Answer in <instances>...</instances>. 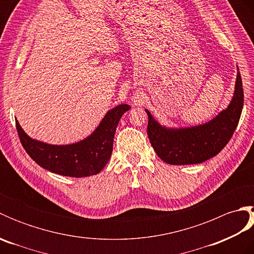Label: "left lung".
Listing matches in <instances>:
<instances>
[{"mask_svg": "<svg viewBox=\"0 0 254 254\" xmlns=\"http://www.w3.org/2000/svg\"><path fill=\"white\" fill-rule=\"evenodd\" d=\"M244 108V88L238 69L235 93L229 106L212 120L191 127H166L148 116L147 135L156 154L170 165H192L216 156L227 143L238 126Z\"/></svg>", "mask_w": 254, "mask_h": 254, "instance_id": "left-lung-1", "label": "left lung"}]
</instances>
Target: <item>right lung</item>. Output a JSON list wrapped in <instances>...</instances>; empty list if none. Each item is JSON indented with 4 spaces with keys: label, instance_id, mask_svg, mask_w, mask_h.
Instances as JSON below:
<instances>
[{
    "label": "right lung",
    "instance_id": "add662e5",
    "mask_svg": "<svg viewBox=\"0 0 254 254\" xmlns=\"http://www.w3.org/2000/svg\"><path fill=\"white\" fill-rule=\"evenodd\" d=\"M130 108L119 105L109 110L88 137L74 144L51 145L37 141L27 135L17 120L16 128L27 154L44 169L65 177H89L99 174L109 161L118 123Z\"/></svg>",
    "mask_w": 254,
    "mask_h": 254
}]
</instances>
